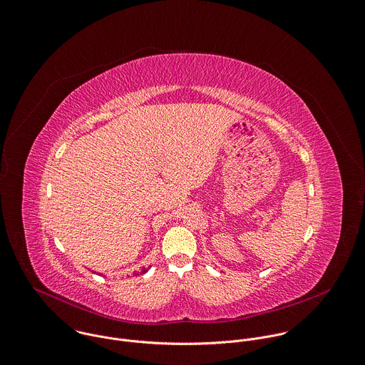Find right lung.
<instances>
[{"label": "right lung", "instance_id": "add662e5", "mask_svg": "<svg viewBox=\"0 0 365 365\" xmlns=\"http://www.w3.org/2000/svg\"><path fill=\"white\" fill-rule=\"evenodd\" d=\"M147 271H148V269H147V268H143V269H141V271H140V272H138V274H144V272H147ZM135 275H137V274H135Z\"/></svg>", "mask_w": 365, "mask_h": 365}]
</instances>
